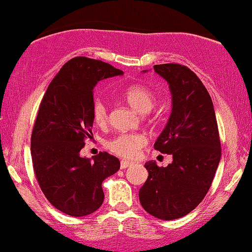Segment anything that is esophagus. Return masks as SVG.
I'll use <instances>...</instances> for the list:
<instances>
[{"mask_svg":"<svg viewBox=\"0 0 252 252\" xmlns=\"http://www.w3.org/2000/svg\"><path fill=\"white\" fill-rule=\"evenodd\" d=\"M132 164V162H129V160H121V169H126Z\"/></svg>","mask_w":252,"mask_h":252,"instance_id":"1","label":"esophagus"}]
</instances>
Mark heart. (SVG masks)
I'll list each match as a JSON object with an SVG mask.
<instances>
[{
    "mask_svg": "<svg viewBox=\"0 0 252 252\" xmlns=\"http://www.w3.org/2000/svg\"><path fill=\"white\" fill-rule=\"evenodd\" d=\"M121 95L131 108L141 114L149 113L154 108L156 102V96L143 84H129L121 93ZM92 115L93 120L97 126H104L109 121V110L105 102L101 97H95L92 105ZM147 139L141 134H117L109 138L105 142V148L109 151L115 154V155L126 157V158H131L137 155L141 148H143Z\"/></svg>",
    "mask_w": 252,
    "mask_h": 252,
    "instance_id": "heart-1",
    "label": "heart"
}]
</instances>
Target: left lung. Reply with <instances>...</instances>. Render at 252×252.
<instances>
[{"instance_id": "8db88e82", "label": "left lung", "mask_w": 252, "mask_h": 252, "mask_svg": "<svg viewBox=\"0 0 252 252\" xmlns=\"http://www.w3.org/2000/svg\"><path fill=\"white\" fill-rule=\"evenodd\" d=\"M154 69L170 87L172 110L154 148L172 155L165 168L145 163L149 172L139 189L147 213L171 220L186 216L210 189L220 159V141L214 104L207 88L186 65L156 64Z\"/></svg>"}]
</instances>
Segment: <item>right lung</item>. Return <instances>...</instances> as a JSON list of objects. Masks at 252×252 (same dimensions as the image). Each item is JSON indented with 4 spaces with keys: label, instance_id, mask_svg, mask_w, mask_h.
Instances as JSON below:
<instances>
[{
    "label": "right lung",
    "instance_id": "1",
    "mask_svg": "<svg viewBox=\"0 0 252 252\" xmlns=\"http://www.w3.org/2000/svg\"><path fill=\"white\" fill-rule=\"evenodd\" d=\"M123 75L99 60L77 56L61 68L45 92L32 132V168L42 192L56 209L74 217L102 205V182L120 169V160L101 151L93 160L80 156L92 138L97 82Z\"/></svg>",
    "mask_w": 252,
    "mask_h": 252
}]
</instances>
